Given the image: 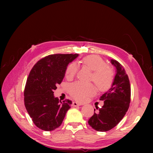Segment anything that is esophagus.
<instances>
[{"label": "esophagus", "instance_id": "1", "mask_svg": "<svg viewBox=\"0 0 153 153\" xmlns=\"http://www.w3.org/2000/svg\"><path fill=\"white\" fill-rule=\"evenodd\" d=\"M80 105H82L78 103L77 102H75V101H74V102H73V103H72L73 106H80Z\"/></svg>", "mask_w": 153, "mask_h": 153}]
</instances>
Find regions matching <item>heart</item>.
I'll return each mask as SVG.
<instances>
[{"label":"heart","instance_id":"heart-1","mask_svg":"<svg viewBox=\"0 0 153 153\" xmlns=\"http://www.w3.org/2000/svg\"><path fill=\"white\" fill-rule=\"evenodd\" d=\"M81 62L93 71L91 80L93 81L99 90L105 91L108 89L113 82V71L102 58L96 55H90L83 58ZM78 70V67L75 62L70 63L66 69V77L68 79H71L76 75ZM69 91L76 100L83 101L87 97L95 93V88L92 84L76 82L69 85Z\"/></svg>","mask_w":153,"mask_h":153}]
</instances>
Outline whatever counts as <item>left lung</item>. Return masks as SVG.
Here are the masks:
<instances>
[{"mask_svg":"<svg viewBox=\"0 0 153 153\" xmlns=\"http://www.w3.org/2000/svg\"><path fill=\"white\" fill-rule=\"evenodd\" d=\"M116 74L110 89L100 97L104 105L89 119L88 123L98 131H107L121 121L127 112L131 100V87L128 76L123 66L111 59ZM98 109V108H97Z\"/></svg>","mask_w":153,"mask_h":153,"instance_id":"1","label":"left lung"}]
</instances>
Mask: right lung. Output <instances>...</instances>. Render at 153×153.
Wrapping results in <instances>:
<instances>
[{
    "label": "right lung",
    "instance_id": "1",
    "mask_svg": "<svg viewBox=\"0 0 153 153\" xmlns=\"http://www.w3.org/2000/svg\"><path fill=\"white\" fill-rule=\"evenodd\" d=\"M78 54H52L37 62L27 78L24 90V103L36 126L45 131H52L61 126L72 101L62 102L53 95L61 84L69 62Z\"/></svg>",
    "mask_w": 153,
    "mask_h": 153
}]
</instances>
